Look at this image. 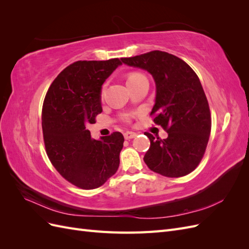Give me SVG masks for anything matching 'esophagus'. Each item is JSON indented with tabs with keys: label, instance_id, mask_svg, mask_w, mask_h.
Returning <instances> with one entry per match:
<instances>
[{
	"label": "esophagus",
	"instance_id": "34e87169",
	"mask_svg": "<svg viewBox=\"0 0 249 249\" xmlns=\"http://www.w3.org/2000/svg\"><path fill=\"white\" fill-rule=\"evenodd\" d=\"M136 135H137L136 133L127 131V132H125V133L124 134V138H125L126 140H130V139H133L134 137H136Z\"/></svg>",
	"mask_w": 249,
	"mask_h": 249
}]
</instances>
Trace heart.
Listing matches in <instances>:
<instances>
[{"label":"heart","mask_w":249,"mask_h":249,"mask_svg":"<svg viewBox=\"0 0 249 249\" xmlns=\"http://www.w3.org/2000/svg\"><path fill=\"white\" fill-rule=\"evenodd\" d=\"M145 78L146 77L143 73L138 72V71H133V72H130L129 74H127L126 83H127V85H129V84H132V83H135V82H137L141 79H145ZM105 92H106V85H103V87L101 89V97H102V99L105 95ZM122 119L124 120V122L129 123L130 119H131V115L130 114H123Z\"/></svg>","instance_id":"heart-1"}]
</instances>
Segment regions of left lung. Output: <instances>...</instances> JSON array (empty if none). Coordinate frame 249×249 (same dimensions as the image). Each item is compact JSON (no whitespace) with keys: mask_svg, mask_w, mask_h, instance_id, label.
Returning a JSON list of instances; mask_svg holds the SVG:
<instances>
[{"mask_svg":"<svg viewBox=\"0 0 249 249\" xmlns=\"http://www.w3.org/2000/svg\"><path fill=\"white\" fill-rule=\"evenodd\" d=\"M147 71L156 83V103L150 112L154 123L167 132L166 139L150 133L144 158L147 167L168 178L189 175L205 155L211 133V113L197 74L182 59L162 51L122 58Z\"/></svg>","mask_w":249,"mask_h":249,"instance_id":"obj_1","label":"left lung"}]
</instances>
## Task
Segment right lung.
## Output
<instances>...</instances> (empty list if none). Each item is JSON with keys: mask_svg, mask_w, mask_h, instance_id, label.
Masks as SVG:
<instances>
[{"mask_svg": "<svg viewBox=\"0 0 249 249\" xmlns=\"http://www.w3.org/2000/svg\"><path fill=\"white\" fill-rule=\"evenodd\" d=\"M122 61H77L53 81L42 106L47 155L66 180L81 189L99 188L117 171L124 138L120 132L92 139L86 124L102 113L101 89Z\"/></svg>", "mask_w": 249, "mask_h": 249, "instance_id": "right-lung-1", "label": "right lung"}]
</instances>
